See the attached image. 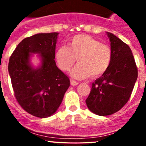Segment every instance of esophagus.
I'll return each mask as SVG.
<instances>
[{
    "label": "esophagus",
    "instance_id": "esophagus-1",
    "mask_svg": "<svg viewBox=\"0 0 146 146\" xmlns=\"http://www.w3.org/2000/svg\"><path fill=\"white\" fill-rule=\"evenodd\" d=\"M71 86H77V85L78 84V82L74 81V80H71Z\"/></svg>",
    "mask_w": 146,
    "mask_h": 146
}]
</instances>
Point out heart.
Segmentation results:
<instances>
[{
	"label": "heart",
	"instance_id": "b5f03b06",
	"mask_svg": "<svg viewBox=\"0 0 146 146\" xmlns=\"http://www.w3.org/2000/svg\"><path fill=\"white\" fill-rule=\"evenodd\" d=\"M55 57L59 68L64 71H68L78 58V63L70 75L82 80L90 75L97 78L104 74L110 66L112 54L107 45L88 35L80 34L73 37L67 46L58 48Z\"/></svg>",
	"mask_w": 146,
	"mask_h": 146
}]
</instances>
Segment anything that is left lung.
Returning a JSON list of instances; mask_svg holds the SVG:
<instances>
[{"label":"left lung","instance_id":"left-lung-1","mask_svg":"<svg viewBox=\"0 0 146 146\" xmlns=\"http://www.w3.org/2000/svg\"><path fill=\"white\" fill-rule=\"evenodd\" d=\"M112 59L106 72L92 84L86 104L92 113L100 116L112 115L128 101L138 76L134 56L128 45L110 32Z\"/></svg>","mask_w":146,"mask_h":146}]
</instances>
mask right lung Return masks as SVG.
<instances>
[{
  "label": "right lung",
  "instance_id": "obj_1",
  "mask_svg": "<svg viewBox=\"0 0 146 146\" xmlns=\"http://www.w3.org/2000/svg\"><path fill=\"white\" fill-rule=\"evenodd\" d=\"M58 34L41 33L25 38L10 57L8 71L15 97L23 109L37 117L56 113L70 86L54 60ZM33 54L40 60L37 67L31 62Z\"/></svg>",
  "mask_w": 146,
  "mask_h": 146
}]
</instances>
